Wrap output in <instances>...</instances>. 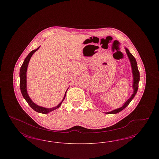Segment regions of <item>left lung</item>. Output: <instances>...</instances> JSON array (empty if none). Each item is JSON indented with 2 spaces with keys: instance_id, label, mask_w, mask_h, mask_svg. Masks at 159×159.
I'll return each mask as SVG.
<instances>
[{
  "instance_id": "left-lung-1",
  "label": "left lung",
  "mask_w": 159,
  "mask_h": 159,
  "mask_svg": "<svg viewBox=\"0 0 159 159\" xmlns=\"http://www.w3.org/2000/svg\"><path fill=\"white\" fill-rule=\"evenodd\" d=\"M125 51L126 54L128 57L131 66V68H132V76H133V83H132V88H133V93L130 96V97L124 103V104L121 106V107L116 108L115 110H113L111 111L104 113L107 114H117L119 112H120L123 109H125L127 106H128L129 103L131 102V101L135 97L136 95V92L138 91V84L139 82V72L138 71V66H137V62H136V60L134 58V57L132 55V54L130 53L128 49L125 47Z\"/></svg>"
}]
</instances>
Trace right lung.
Returning <instances> with one entry per match:
<instances>
[{
    "mask_svg": "<svg viewBox=\"0 0 159 159\" xmlns=\"http://www.w3.org/2000/svg\"><path fill=\"white\" fill-rule=\"evenodd\" d=\"M40 46L38 47L36 49L33 50L31 52L29 53V55L27 56V57L25 58V60L23 62V64L20 68V89L21 93L23 95L24 98L25 99V101H27V102L29 104V105L30 106L31 108L33 110H34V111H36V112L40 113L42 114H48L49 112H51L53 110H56L57 108H59L60 107L62 101L64 100V99L66 98V93L67 91L68 90V89H67L66 92H65L64 94V97L62 99V100L61 101L60 103L52 108H48L45 107H43L41 106H38L36 104H35L31 99L28 93H27V67H28V65L29 63V61L30 60L31 57H32V55H33V53H34L36 51H37L38 49H39Z\"/></svg>",
    "mask_w": 159,
    "mask_h": 159,
    "instance_id": "right-lung-1",
    "label": "right lung"
}]
</instances>
